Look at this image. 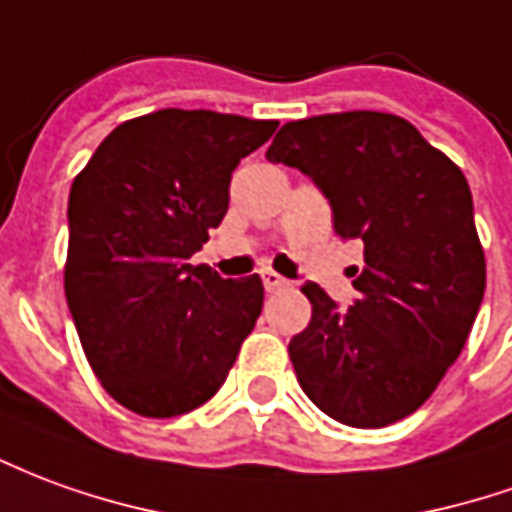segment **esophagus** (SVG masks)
I'll list each match as a JSON object with an SVG mask.
<instances>
[{
    "mask_svg": "<svg viewBox=\"0 0 512 512\" xmlns=\"http://www.w3.org/2000/svg\"><path fill=\"white\" fill-rule=\"evenodd\" d=\"M260 277H263V285H266L268 293L282 291V288H288V285H291V282L285 280V277H280L277 271H271V268H263V271H260Z\"/></svg>",
    "mask_w": 512,
    "mask_h": 512,
    "instance_id": "34e87169",
    "label": "esophagus"
}]
</instances>
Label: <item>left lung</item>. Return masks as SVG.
Listing matches in <instances>:
<instances>
[{"mask_svg":"<svg viewBox=\"0 0 512 512\" xmlns=\"http://www.w3.org/2000/svg\"><path fill=\"white\" fill-rule=\"evenodd\" d=\"M266 157L316 182L335 232L366 246L349 310L302 285L313 316L288 343L302 391L360 430L416 413L463 352L485 293L463 171L410 121L374 110L288 121Z\"/></svg>","mask_w":512,"mask_h":512,"instance_id":"8db88e82","label":"left lung"}]
</instances>
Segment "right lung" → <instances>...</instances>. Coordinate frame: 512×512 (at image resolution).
I'll list each match as a JSON object with an SVG mask.
<instances>
[{
    "label": "right lung",
    "mask_w": 512,
    "mask_h": 512,
    "mask_svg": "<svg viewBox=\"0 0 512 512\" xmlns=\"http://www.w3.org/2000/svg\"><path fill=\"white\" fill-rule=\"evenodd\" d=\"M277 130L213 110L119 124L69 194L66 302L94 374L119 405L171 418L205 405L263 310L257 274L188 260L230 207V177Z\"/></svg>",
    "instance_id": "1"
}]
</instances>
